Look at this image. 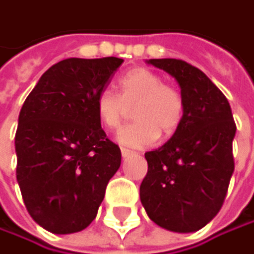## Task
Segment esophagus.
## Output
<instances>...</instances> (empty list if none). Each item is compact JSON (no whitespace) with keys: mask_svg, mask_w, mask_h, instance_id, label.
<instances>
[{"mask_svg":"<svg viewBox=\"0 0 254 254\" xmlns=\"http://www.w3.org/2000/svg\"><path fill=\"white\" fill-rule=\"evenodd\" d=\"M120 152H122V156H123V158H129V156L135 155V152H134V150L126 149V147H122V149H120Z\"/></svg>","mask_w":254,"mask_h":254,"instance_id":"34e87169","label":"esophagus"}]
</instances>
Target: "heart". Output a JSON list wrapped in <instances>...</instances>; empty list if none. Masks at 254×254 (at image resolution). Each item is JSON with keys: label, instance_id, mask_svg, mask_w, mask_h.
Wrapping results in <instances>:
<instances>
[{"label": "heart", "instance_id": "obj_1", "mask_svg": "<svg viewBox=\"0 0 254 254\" xmlns=\"http://www.w3.org/2000/svg\"><path fill=\"white\" fill-rule=\"evenodd\" d=\"M134 107V123L119 131L117 140L131 147L153 144L159 135H174L183 123L186 101L173 84L158 72L137 66L119 78V95L102 89L95 98V111L107 129H117Z\"/></svg>", "mask_w": 254, "mask_h": 254}]
</instances>
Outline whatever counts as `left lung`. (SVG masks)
Here are the masks:
<instances>
[{"instance_id": "left-lung-1", "label": "left lung", "mask_w": 254, "mask_h": 254, "mask_svg": "<svg viewBox=\"0 0 254 254\" xmlns=\"http://www.w3.org/2000/svg\"><path fill=\"white\" fill-rule=\"evenodd\" d=\"M180 84L186 111L179 131L147 152L140 198L149 217L174 232L204 228L220 211L235 168L232 140L237 125L220 89L182 59H150Z\"/></svg>"}]
</instances>
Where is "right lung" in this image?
I'll return each instance as SVG.
<instances>
[{
  "mask_svg": "<svg viewBox=\"0 0 254 254\" xmlns=\"http://www.w3.org/2000/svg\"><path fill=\"white\" fill-rule=\"evenodd\" d=\"M120 58H69L52 65L25 99L14 137L16 179L31 217L72 234L96 217L122 153L95 111Z\"/></svg>",
  "mask_w": 254,
  "mask_h": 254,
  "instance_id": "right-lung-1",
  "label": "right lung"
}]
</instances>
